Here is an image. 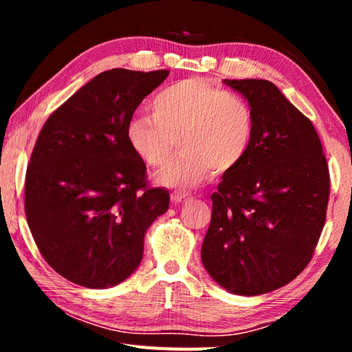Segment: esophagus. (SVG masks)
<instances>
[{
    "mask_svg": "<svg viewBox=\"0 0 352 352\" xmlns=\"http://www.w3.org/2000/svg\"><path fill=\"white\" fill-rule=\"evenodd\" d=\"M186 197H188L186 192H172L170 194V199L174 204H180V201H183Z\"/></svg>",
    "mask_w": 352,
    "mask_h": 352,
    "instance_id": "esophagus-1",
    "label": "esophagus"
}]
</instances>
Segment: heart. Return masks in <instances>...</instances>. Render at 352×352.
I'll use <instances>...</instances> for the list:
<instances>
[{"label": "heart", "mask_w": 352, "mask_h": 352, "mask_svg": "<svg viewBox=\"0 0 352 352\" xmlns=\"http://www.w3.org/2000/svg\"><path fill=\"white\" fill-rule=\"evenodd\" d=\"M152 116H133L126 138L132 152L151 168H160L178 138L182 151L157 174L164 186L192 188L210 172L233 170L250 151L253 110L239 94L201 77L170 83L155 94Z\"/></svg>", "instance_id": "heart-1"}]
</instances>
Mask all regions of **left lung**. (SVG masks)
Here are the masks:
<instances>
[{"label": "left lung", "instance_id": "obj_1", "mask_svg": "<svg viewBox=\"0 0 352 352\" xmlns=\"http://www.w3.org/2000/svg\"><path fill=\"white\" fill-rule=\"evenodd\" d=\"M248 100L254 133L242 163L211 195L201 245L211 278L236 295H262L306 269L323 231L329 168L311 119L269 80H223Z\"/></svg>", "mask_w": 352, "mask_h": 352}]
</instances>
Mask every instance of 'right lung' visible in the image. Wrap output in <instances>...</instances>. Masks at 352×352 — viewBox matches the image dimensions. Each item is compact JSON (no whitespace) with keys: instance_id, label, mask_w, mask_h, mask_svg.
Segmentation results:
<instances>
[{"instance_id":"add662e5","label":"right lung","mask_w":352,"mask_h":352,"mask_svg":"<svg viewBox=\"0 0 352 352\" xmlns=\"http://www.w3.org/2000/svg\"><path fill=\"white\" fill-rule=\"evenodd\" d=\"M168 69L98 74L46 119L25 182V211L45 261L68 281L105 289L140 265L144 236L169 208L148 188L127 122Z\"/></svg>"}]
</instances>
